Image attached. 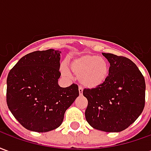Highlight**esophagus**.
<instances>
[{
    "mask_svg": "<svg viewBox=\"0 0 151 151\" xmlns=\"http://www.w3.org/2000/svg\"><path fill=\"white\" fill-rule=\"evenodd\" d=\"M78 91H79V95H82V93H83V89H82V87H81V86H79Z\"/></svg>",
    "mask_w": 151,
    "mask_h": 151,
    "instance_id": "1",
    "label": "esophagus"
}]
</instances>
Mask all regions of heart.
<instances>
[{"mask_svg": "<svg viewBox=\"0 0 151 151\" xmlns=\"http://www.w3.org/2000/svg\"><path fill=\"white\" fill-rule=\"evenodd\" d=\"M71 70L79 79L82 86L88 89H95L101 86L108 78L109 64L104 58L94 54H84L73 60ZM65 75L70 74L65 65L60 67Z\"/></svg>", "mask_w": 151, "mask_h": 151, "instance_id": "heart-1", "label": "heart"}]
</instances>
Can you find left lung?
I'll list each match as a JSON object with an SVG mask.
<instances>
[{
	"mask_svg": "<svg viewBox=\"0 0 151 151\" xmlns=\"http://www.w3.org/2000/svg\"><path fill=\"white\" fill-rule=\"evenodd\" d=\"M110 63L105 82L95 89H84L88 100L86 120L104 132L123 131L135 121L145 107L146 82L134 63L124 56L103 53Z\"/></svg>",
	"mask_w": 151,
	"mask_h": 151,
	"instance_id": "8db88e82",
	"label": "left lung"
}]
</instances>
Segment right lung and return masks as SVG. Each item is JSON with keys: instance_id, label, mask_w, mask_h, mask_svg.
I'll return each instance as SVG.
<instances>
[{"instance_id": "1", "label": "right lung", "mask_w": 151, "mask_h": 151, "mask_svg": "<svg viewBox=\"0 0 151 151\" xmlns=\"http://www.w3.org/2000/svg\"><path fill=\"white\" fill-rule=\"evenodd\" d=\"M58 50L36 51L22 57L7 77L6 102L19 123L38 133L58 128L79 95L78 86L60 87Z\"/></svg>"}]
</instances>
